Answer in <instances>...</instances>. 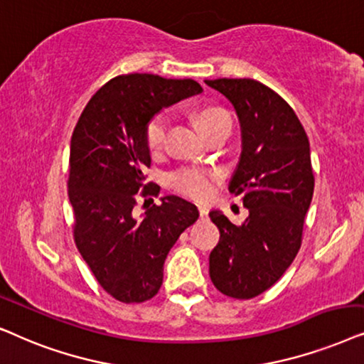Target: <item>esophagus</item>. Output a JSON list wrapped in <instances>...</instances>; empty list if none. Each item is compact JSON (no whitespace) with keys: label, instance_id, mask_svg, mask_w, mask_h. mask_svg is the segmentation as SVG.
<instances>
[{"label":"esophagus","instance_id":"obj_1","mask_svg":"<svg viewBox=\"0 0 364 364\" xmlns=\"http://www.w3.org/2000/svg\"><path fill=\"white\" fill-rule=\"evenodd\" d=\"M198 211H200V216H201V218H206V216H208V208H206V205H200V206H198Z\"/></svg>","mask_w":364,"mask_h":364}]
</instances>
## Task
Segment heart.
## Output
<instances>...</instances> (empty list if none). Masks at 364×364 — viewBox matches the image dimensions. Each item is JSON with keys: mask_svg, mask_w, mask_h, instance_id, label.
<instances>
[{"mask_svg": "<svg viewBox=\"0 0 364 364\" xmlns=\"http://www.w3.org/2000/svg\"><path fill=\"white\" fill-rule=\"evenodd\" d=\"M196 123L200 126L203 134H206L218 126L230 124V116L221 108H203L196 113ZM168 132V119L164 114H158L149 121L144 129V141L153 154L161 151L164 138ZM216 179L215 171H205V169H181L171 176V185L183 195L205 200L213 193V181Z\"/></svg>", "mask_w": 364, "mask_h": 364, "instance_id": "b5f03b06", "label": "heart"}]
</instances>
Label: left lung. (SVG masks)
<instances>
[{"label": "left lung", "mask_w": 364, "mask_h": 364, "mask_svg": "<svg viewBox=\"0 0 364 364\" xmlns=\"http://www.w3.org/2000/svg\"><path fill=\"white\" fill-rule=\"evenodd\" d=\"M205 83L238 116L241 154L228 188L243 193L250 211L240 226L223 211H210L220 230L210 276L226 296L250 299L273 287L301 246L314 191L309 141L291 106L259 81L220 77Z\"/></svg>", "instance_id": "1"}]
</instances>
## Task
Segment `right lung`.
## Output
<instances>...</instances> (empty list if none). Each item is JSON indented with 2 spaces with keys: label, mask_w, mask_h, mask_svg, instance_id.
Here are the masks:
<instances>
[{
  "label": "right lung",
  "mask_w": 364,
  "mask_h": 364,
  "mask_svg": "<svg viewBox=\"0 0 364 364\" xmlns=\"http://www.w3.org/2000/svg\"><path fill=\"white\" fill-rule=\"evenodd\" d=\"M195 80L124 75L108 81L77 119L70 146L68 196L75 213V243L101 288L121 303L151 299L163 284L164 259L183 231L198 220L193 203L169 195L134 218L136 195L151 164L146 124L163 108L200 95Z\"/></svg>",
  "instance_id": "1"
}]
</instances>
